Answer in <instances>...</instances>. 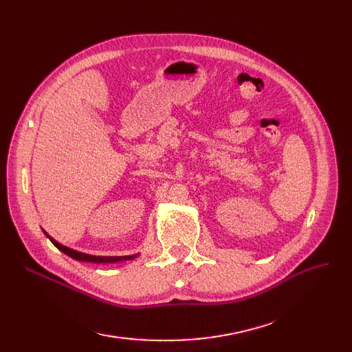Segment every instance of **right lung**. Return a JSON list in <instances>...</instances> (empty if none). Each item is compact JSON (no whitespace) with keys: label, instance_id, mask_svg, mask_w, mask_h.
Instances as JSON below:
<instances>
[{"label":"right lung","instance_id":"1","mask_svg":"<svg viewBox=\"0 0 352 352\" xmlns=\"http://www.w3.org/2000/svg\"><path fill=\"white\" fill-rule=\"evenodd\" d=\"M44 231V230H43ZM44 234L50 238V241L57 247L60 251H63L65 255L74 258V260L77 261H85V263H96V264H113V263H118V261H129V260H134L137 258L138 254L135 255H125V256H97V255H89V254H84V252H78L76 250H71L63 244H60L58 241H55L52 236H50L45 231Z\"/></svg>","mask_w":352,"mask_h":352}]
</instances>
